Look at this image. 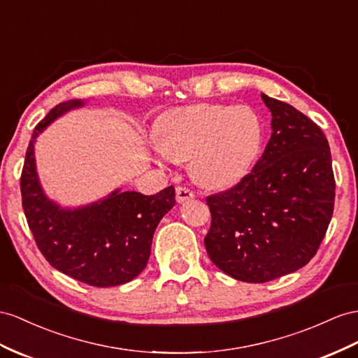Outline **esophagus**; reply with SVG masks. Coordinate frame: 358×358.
<instances>
[{
	"instance_id": "34e87169",
	"label": "esophagus",
	"mask_w": 358,
	"mask_h": 358,
	"mask_svg": "<svg viewBox=\"0 0 358 358\" xmlns=\"http://www.w3.org/2000/svg\"><path fill=\"white\" fill-rule=\"evenodd\" d=\"M176 194H177V201H178V203H185V201L192 199V198L195 196L194 192H192L189 187H185V186H177Z\"/></svg>"
}]
</instances>
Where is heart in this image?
Instances as JSON below:
<instances>
[{"label":"heart","instance_id":"1","mask_svg":"<svg viewBox=\"0 0 358 358\" xmlns=\"http://www.w3.org/2000/svg\"><path fill=\"white\" fill-rule=\"evenodd\" d=\"M159 159L190 160L194 177L208 187L239 182L257 157L262 124L246 106L195 104L172 108L157 125Z\"/></svg>","mask_w":358,"mask_h":358}]
</instances>
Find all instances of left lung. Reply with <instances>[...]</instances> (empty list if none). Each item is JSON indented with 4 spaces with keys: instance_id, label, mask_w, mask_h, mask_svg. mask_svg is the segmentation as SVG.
I'll use <instances>...</instances> for the list:
<instances>
[{
    "instance_id": "left-lung-1",
    "label": "left lung",
    "mask_w": 358,
    "mask_h": 358,
    "mask_svg": "<svg viewBox=\"0 0 358 358\" xmlns=\"http://www.w3.org/2000/svg\"><path fill=\"white\" fill-rule=\"evenodd\" d=\"M272 134L252 171L206 198L210 260L230 277L266 282L315 257L334 210L336 181L324 131L293 106L262 94Z\"/></svg>"
}]
</instances>
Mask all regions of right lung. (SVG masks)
<instances>
[{
    "mask_svg": "<svg viewBox=\"0 0 358 358\" xmlns=\"http://www.w3.org/2000/svg\"><path fill=\"white\" fill-rule=\"evenodd\" d=\"M78 106L83 103H62L34 127L21 173L22 208L36 245L52 268L89 286H119L145 269L155 228L176 206V189L169 186L151 196L116 190L76 210L48 201L36 176L33 143L51 121Z\"/></svg>",
    "mask_w": 358,
    "mask_h": 358,
    "instance_id": "add662e5",
    "label": "right lung"
}]
</instances>
